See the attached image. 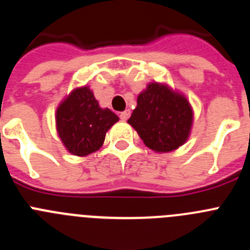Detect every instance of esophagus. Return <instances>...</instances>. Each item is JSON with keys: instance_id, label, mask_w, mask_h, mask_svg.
I'll use <instances>...</instances> for the list:
<instances>
[{"instance_id": "obj_1", "label": "esophagus", "mask_w": 250, "mask_h": 250, "mask_svg": "<svg viewBox=\"0 0 250 250\" xmlns=\"http://www.w3.org/2000/svg\"><path fill=\"white\" fill-rule=\"evenodd\" d=\"M129 118H130V111H129V110H125V111H123L120 114V119L123 121H126Z\"/></svg>"}]
</instances>
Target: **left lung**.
Masks as SVG:
<instances>
[{
  "instance_id": "left-lung-1",
  "label": "left lung",
  "mask_w": 250,
  "mask_h": 250,
  "mask_svg": "<svg viewBox=\"0 0 250 250\" xmlns=\"http://www.w3.org/2000/svg\"><path fill=\"white\" fill-rule=\"evenodd\" d=\"M127 123L149 149L169 152L182 146L189 138L193 110L183 95L167 85L151 83L138 96V106Z\"/></svg>"
}]
</instances>
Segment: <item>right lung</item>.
<instances>
[{
  "mask_svg": "<svg viewBox=\"0 0 250 250\" xmlns=\"http://www.w3.org/2000/svg\"><path fill=\"white\" fill-rule=\"evenodd\" d=\"M111 110L101 109L90 87L75 89L56 111L59 136L72 155L86 156L100 149L106 131L118 123Z\"/></svg>",
  "mask_w": 250,
  "mask_h": 250,
  "instance_id": "right-lung-1",
  "label": "right lung"
}]
</instances>
